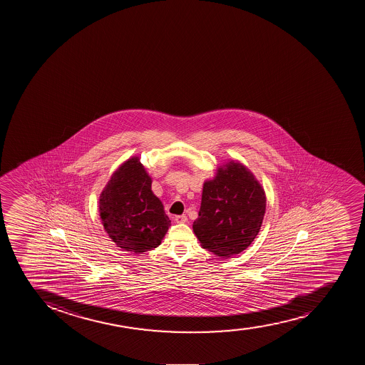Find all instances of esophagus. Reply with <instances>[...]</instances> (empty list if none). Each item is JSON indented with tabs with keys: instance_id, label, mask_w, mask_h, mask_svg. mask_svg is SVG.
<instances>
[{
	"instance_id": "1",
	"label": "esophagus",
	"mask_w": 365,
	"mask_h": 365,
	"mask_svg": "<svg viewBox=\"0 0 365 365\" xmlns=\"http://www.w3.org/2000/svg\"><path fill=\"white\" fill-rule=\"evenodd\" d=\"M175 221H176L177 224H185L188 221V217H185V215H178V217H175Z\"/></svg>"
}]
</instances>
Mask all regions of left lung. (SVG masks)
<instances>
[{
	"instance_id": "8db88e82",
	"label": "left lung",
	"mask_w": 365,
	"mask_h": 365,
	"mask_svg": "<svg viewBox=\"0 0 365 365\" xmlns=\"http://www.w3.org/2000/svg\"><path fill=\"white\" fill-rule=\"evenodd\" d=\"M267 197L259 182L242 163L231 160L203 183L199 217L192 230L203 249L221 258L242 252L263 222Z\"/></svg>"
}]
</instances>
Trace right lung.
Returning <instances> with one entry per match:
<instances>
[{"label": "right lung", "mask_w": 365, "mask_h": 365, "mask_svg": "<svg viewBox=\"0 0 365 365\" xmlns=\"http://www.w3.org/2000/svg\"><path fill=\"white\" fill-rule=\"evenodd\" d=\"M152 180L138 157H132L102 190L98 210L109 238L127 252L143 253L160 245L171 225Z\"/></svg>", "instance_id": "1"}]
</instances>
